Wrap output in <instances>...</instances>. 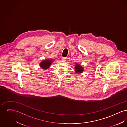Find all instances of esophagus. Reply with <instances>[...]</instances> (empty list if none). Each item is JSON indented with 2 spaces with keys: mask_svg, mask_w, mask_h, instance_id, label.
Wrapping results in <instances>:
<instances>
[{
  "mask_svg": "<svg viewBox=\"0 0 127 127\" xmlns=\"http://www.w3.org/2000/svg\"><path fill=\"white\" fill-rule=\"evenodd\" d=\"M62 60L63 61H66V58H62Z\"/></svg>",
  "mask_w": 127,
  "mask_h": 127,
  "instance_id": "esophagus-1",
  "label": "esophagus"
}]
</instances>
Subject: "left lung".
<instances>
[{
	"label": "left lung",
	"instance_id": "obj_1",
	"mask_svg": "<svg viewBox=\"0 0 127 127\" xmlns=\"http://www.w3.org/2000/svg\"><path fill=\"white\" fill-rule=\"evenodd\" d=\"M84 68L79 63H75V72L77 74H81L83 72Z\"/></svg>",
	"mask_w": 127,
	"mask_h": 127
}]
</instances>
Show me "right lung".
<instances>
[{"label": "right lung", "instance_id": "add662e5", "mask_svg": "<svg viewBox=\"0 0 127 127\" xmlns=\"http://www.w3.org/2000/svg\"><path fill=\"white\" fill-rule=\"evenodd\" d=\"M53 59H46L45 60L42 61L39 63V66L40 68H42L43 69H47L50 67L51 65L54 61Z\"/></svg>", "mask_w": 127, "mask_h": 127}]
</instances>
